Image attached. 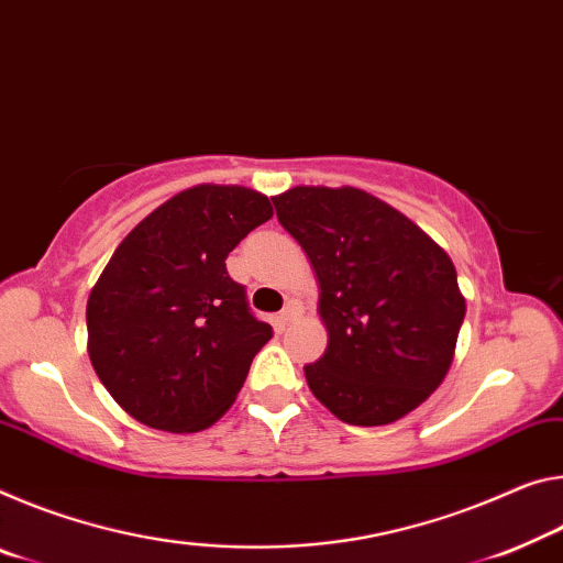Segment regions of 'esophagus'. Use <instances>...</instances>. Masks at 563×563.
<instances>
[{"instance_id":"1","label":"esophagus","mask_w":563,"mask_h":563,"mask_svg":"<svg viewBox=\"0 0 563 563\" xmlns=\"http://www.w3.org/2000/svg\"><path fill=\"white\" fill-rule=\"evenodd\" d=\"M298 316V308H296V302H288V306H285L278 316H275V328L278 330H285V325H290V320Z\"/></svg>"}]
</instances>
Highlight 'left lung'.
Wrapping results in <instances>:
<instances>
[{"label": "left lung", "instance_id": "left-lung-1", "mask_svg": "<svg viewBox=\"0 0 563 563\" xmlns=\"http://www.w3.org/2000/svg\"><path fill=\"white\" fill-rule=\"evenodd\" d=\"M320 283L328 351L308 386L351 426L404 418L451 368L466 300L451 257L421 228L355 187H292L273 198Z\"/></svg>", "mask_w": 563, "mask_h": 563}]
</instances>
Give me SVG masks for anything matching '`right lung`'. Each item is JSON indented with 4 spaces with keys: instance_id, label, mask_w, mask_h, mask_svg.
Masks as SVG:
<instances>
[{
    "instance_id": "obj_1",
    "label": "right lung",
    "mask_w": 563,
    "mask_h": 563,
    "mask_svg": "<svg viewBox=\"0 0 563 563\" xmlns=\"http://www.w3.org/2000/svg\"><path fill=\"white\" fill-rule=\"evenodd\" d=\"M273 218L265 195L198 185L122 240L87 300L89 361L140 423L195 433L233 406L273 328L247 306L225 261Z\"/></svg>"
}]
</instances>
